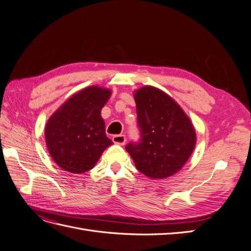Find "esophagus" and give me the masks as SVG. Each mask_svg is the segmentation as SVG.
<instances>
[{"label": "esophagus", "mask_w": 251, "mask_h": 251, "mask_svg": "<svg viewBox=\"0 0 251 251\" xmlns=\"http://www.w3.org/2000/svg\"><path fill=\"white\" fill-rule=\"evenodd\" d=\"M113 142L116 143V144H120V146H124L126 143V136L125 135H114L113 138H112Z\"/></svg>", "instance_id": "34e87169"}]
</instances>
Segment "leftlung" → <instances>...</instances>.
I'll use <instances>...</instances> for the list:
<instances>
[{
	"mask_svg": "<svg viewBox=\"0 0 251 251\" xmlns=\"http://www.w3.org/2000/svg\"><path fill=\"white\" fill-rule=\"evenodd\" d=\"M140 142L126 150L136 169L151 179L177 174L194 151L197 135L191 119L162 90L144 86L134 91Z\"/></svg>",
	"mask_w": 251,
	"mask_h": 251,
	"instance_id": "obj_1",
	"label": "left lung"
}]
</instances>
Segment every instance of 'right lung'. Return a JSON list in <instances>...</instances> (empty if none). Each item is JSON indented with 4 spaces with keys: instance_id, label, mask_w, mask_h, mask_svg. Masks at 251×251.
I'll list each match as a JSON object with an SVG mask.
<instances>
[{
    "instance_id": "1",
    "label": "right lung",
    "mask_w": 251,
    "mask_h": 251,
    "mask_svg": "<svg viewBox=\"0 0 251 251\" xmlns=\"http://www.w3.org/2000/svg\"><path fill=\"white\" fill-rule=\"evenodd\" d=\"M111 94L107 88L87 87L50 116L45 138L51 158L60 169L72 174L92 170L103 151L112 146L100 114Z\"/></svg>"
}]
</instances>
